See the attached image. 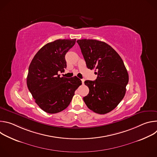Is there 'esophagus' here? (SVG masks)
<instances>
[{
  "instance_id": "1",
  "label": "esophagus",
  "mask_w": 157,
  "mask_h": 157,
  "mask_svg": "<svg viewBox=\"0 0 157 157\" xmlns=\"http://www.w3.org/2000/svg\"><path fill=\"white\" fill-rule=\"evenodd\" d=\"M81 81H82V83L84 84V79H81Z\"/></svg>"
}]
</instances>
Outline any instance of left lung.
Here are the masks:
<instances>
[{
  "mask_svg": "<svg viewBox=\"0 0 157 157\" xmlns=\"http://www.w3.org/2000/svg\"><path fill=\"white\" fill-rule=\"evenodd\" d=\"M87 68L95 69V81H84L89 89L83 98L87 107L99 114L114 109L124 98L128 75L119 55L108 44L96 40L77 41Z\"/></svg>",
  "mask_w": 157,
  "mask_h": 157,
  "instance_id": "1",
  "label": "left lung"
}]
</instances>
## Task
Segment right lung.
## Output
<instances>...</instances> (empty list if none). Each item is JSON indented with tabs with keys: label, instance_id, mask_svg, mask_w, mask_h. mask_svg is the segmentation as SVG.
Here are the masks:
<instances>
[{
	"label": "right lung",
	"instance_id": "obj_1",
	"mask_svg": "<svg viewBox=\"0 0 157 157\" xmlns=\"http://www.w3.org/2000/svg\"><path fill=\"white\" fill-rule=\"evenodd\" d=\"M76 39L56 40L44 45L35 55L29 68L27 84L37 105L44 112L56 114L70 104L75 92L82 84L76 76L60 78L66 68L65 55Z\"/></svg>",
	"mask_w": 157,
	"mask_h": 157
}]
</instances>
